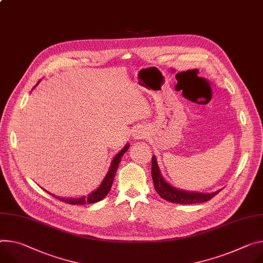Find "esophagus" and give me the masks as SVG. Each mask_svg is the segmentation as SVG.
Wrapping results in <instances>:
<instances>
[{
  "mask_svg": "<svg viewBox=\"0 0 263 263\" xmlns=\"http://www.w3.org/2000/svg\"><path fill=\"white\" fill-rule=\"evenodd\" d=\"M146 135V133H145V131H142V130H137L136 132H135V137L136 138H144V137H146L145 136Z\"/></svg>",
  "mask_w": 263,
  "mask_h": 263,
  "instance_id": "esophagus-1",
  "label": "esophagus"
}]
</instances>
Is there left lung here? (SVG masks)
Segmentation results:
<instances>
[{"label":"left lung","mask_w":263,"mask_h":263,"mask_svg":"<svg viewBox=\"0 0 263 263\" xmlns=\"http://www.w3.org/2000/svg\"><path fill=\"white\" fill-rule=\"evenodd\" d=\"M152 179L154 182V187L158 195L166 201L173 203H181V204H191V203H198L205 202L212 199L215 195L220 192V190L213 193H197V192H189V191L178 190L166 182L159 171L158 164L155 156L152 157Z\"/></svg>","instance_id":"left-lung-1"}]
</instances>
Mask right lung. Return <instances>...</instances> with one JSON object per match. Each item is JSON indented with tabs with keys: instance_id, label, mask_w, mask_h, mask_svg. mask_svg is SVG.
Listing matches in <instances>:
<instances>
[{
	"instance_id": "1",
	"label": "right lung",
	"mask_w": 263,
	"mask_h": 263,
	"mask_svg": "<svg viewBox=\"0 0 263 263\" xmlns=\"http://www.w3.org/2000/svg\"><path fill=\"white\" fill-rule=\"evenodd\" d=\"M129 147H130V145H126L122 151H119L118 154L115 155V157L113 158V160L111 162L110 169H109L106 177L102 181L101 185L97 190L93 191L92 193H90L88 196H83L80 198H62V197L54 196L52 194H50V195H52L54 198H57L63 202L69 203V204H86V203H94V202H98V201L102 200L110 192L113 179L115 177V174H116V171L118 168V164H119V162H121L123 155L125 154V152H127Z\"/></svg>"
}]
</instances>
